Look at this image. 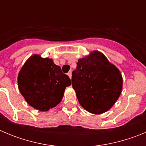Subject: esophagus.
<instances>
[{
  "mask_svg": "<svg viewBox=\"0 0 146 146\" xmlns=\"http://www.w3.org/2000/svg\"><path fill=\"white\" fill-rule=\"evenodd\" d=\"M68 76H69V77H70V79H72V72H69V73H68Z\"/></svg>",
  "mask_w": 146,
  "mask_h": 146,
  "instance_id": "obj_1",
  "label": "esophagus"
}]
</instances>
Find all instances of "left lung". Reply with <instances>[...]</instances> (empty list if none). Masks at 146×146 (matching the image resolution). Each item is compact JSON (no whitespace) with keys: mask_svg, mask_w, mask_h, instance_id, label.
Masks as SVG:
<instances>
[{"mask_svg":"<svg viewBox=\"0 0 146 146\" xmlns=\"http://www.w3.org/2000/svg\"><path fill=\"white\" fill-rule=\"evenodd\" d=\"M72 82L80 104L96 115L108 111L123 88L120 70L98 50L78 60L77 68L72 72Z\"/></svg>","mask_w":146,"mask_h":146,"instance_id":"8db88e82","label":"left lung"}]
</instances>
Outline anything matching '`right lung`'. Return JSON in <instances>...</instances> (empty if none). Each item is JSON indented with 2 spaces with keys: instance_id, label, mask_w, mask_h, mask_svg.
Returning <instances> with one entry per match:
<instances>
[{
  "instance_id": "obj_1",
  "label": "right lung",
  "mask_w": 146,
  "mask_h": 146,
  "mask_svg": "<svg viewBox=\"0 0 146 146\" xmlns=\"http://www.w3.org/2000/svg\"><path fill=\"white\" fill-rule=\"evenodd\" d=\"M18 88L26 102L39 111H48L61 102L70 78L53 60L33 54L19 72Z\"/></svg>"
}]
</instances>
